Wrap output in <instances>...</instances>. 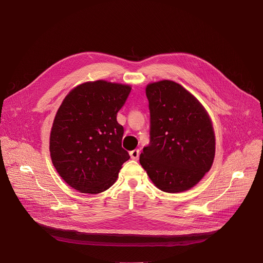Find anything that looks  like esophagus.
I'll return each instance as SVG.
<instances>
[{"mask_svg": "<svg viewBox=\"0 0 263 263\" xmlns=\"http://www.w3.org/2000/svg\"><path fill=\"white\" fill-rule=\"evenodd\" d=\"M139 154H140L139 149H133V151L130 152V156H131V158L134 159V160H137V159L139 158Z\"/></svg>", "mask_w": 263, "mask_h": 263, "instance_id": "obj_1", "label": "esophagus"}]
</instances>
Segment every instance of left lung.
<instances>
[{"label":"left lung","instance_id":"1","mask_svg":"<svg viewBox=\"0 0 263 263\" xmlns=\"http://www.w3.org/2000/svg\"><path fill=\"white\" fill-rule=\"evenodd\" d=\"M149 143L139 162L162 192L191 190L212 166L215 136L204 106L182 85L162 80L146 85Z\"/></svg>","mask_w":263,"mask_h":263}]
</instances>
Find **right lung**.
<instances>
[{"label":"right lung","instance_id":"obj_1","mask_svg":"<svg viewBox=\"0 0 263 263\" xmlns=\"http://www.w3.org/2000/svg\"><path fill=\"white\" fill-rule=\"evenodd\" d=\"M131 86L97 80L72 88L62 101L50 135L52 162L73 190L96 195L115 184L130 156L122 147L117 115Z\"/></svg>","mask_w":263,"mask_h":263}]
</instances>
